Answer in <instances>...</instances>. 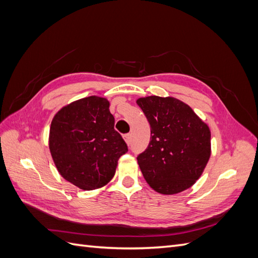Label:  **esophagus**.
I'll return each instance as SVG.
<instances>
[{"instance_id": "1", "label": "esophagus", "mask_w": 258, "mask_h": 258, "mask_svg": "<svg viewBox=\"0 0 258 258\" xmlns=\"http://www.w3.org/2000/svg\"><path fill=\"white\" fill-rule=\"evenodd\" d=\"M123 139H124V141L127 142V144L129 145V144H130V142H131V136H130V134L123 135Z\"/></svg>"}]
</instances>
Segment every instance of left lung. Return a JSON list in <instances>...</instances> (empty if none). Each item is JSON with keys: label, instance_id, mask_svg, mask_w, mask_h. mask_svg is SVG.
I'll list each match as a JSON object with an SVG mask.
<instances>
[{"label": "left lung", "instance_id": "obj_1", "mask_svg": "<svg viewBox=\"0 0 258 258\" xmlns=\"http://www.w3.org/2000/svg\"><path fill=\"white\" fill-rule=\"evenodd\" d=\"M151 126V141L138 155L146 182L163 195L181 192L204 172L211 134L191 108L174 98L151 96L137 101Z\"/></svg>", "mask_w": 258, "mask_h": 258}]
</instances>
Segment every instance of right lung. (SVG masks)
Instances as JSON below:
<instances>
[{
    "instance_id": "right-lung-1",
    "label": "right lung",
    "mask_w": 258,
    "mask_h": 258,
    "mask_svg": "<svg viewBox=\"0 0 258 258\" xmlns=\"http://www.w3.org/2000/svg\"><path fill=\"white\" fill-rule=\"evenodd\" d=\"M108 106L106 99L96 96L77 100L61 108L50 124L54 165L68 182L85 190L110 182L117 161L128 152Z\"/></svg>"
}]
</instances>
